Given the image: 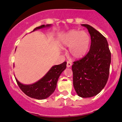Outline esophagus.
I'll return each mask as SVG.
<instances>
[{
  "mask_svg": "<svg viewBox=\"0 0 122 122\" xmlns=\"http://www.w3.org/2000/svg\"><path fill=\"white\" fill-rule=\"evenodd\" d=\"M71 61H67V63H66V66H67L68 68H69L71 67Z\"/></svg>",
  "mask_w": 122,
  "mask_h": 122,
  "instance_id": "obj_1",
  "label": "esophagus"
}]
</instances>
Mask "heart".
Returning a JSON list of instances; mask_svg holds the SVG:
<instances>
[{"label":"heart","mask_w":122,"mask_h":122,"mask_svg":"<svg viewBox=\"0 0 122 122\" xmlns=\"http://www.w3.org/2000/svg\"><path fill=\"white\" fill-rule=\"evenodd\" d=\"M91 43V36L85 31L71 30L64 35L61 40L63 47L69 48V54L71 58L79 59L87 53Z\"/></svg>","instance_id":"b5f03b06"}]
</instances>
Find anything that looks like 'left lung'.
<instances>
[{
    "label": "left lung",
    "instance_id": "8db88e82",
    "mask_svg": "<svg viewBox=\"0 0 122 122\" xmlns=\"http://www.w3.org/2000/svg\"><path fill=\"white\" fill-rule=\"evenodd\" d=\"M91 44L87 54L73 62V86L78 96L89 98L101 92L107 84L109 74L111 53L106 38L88 24Z\"/></svg>",
    "mask_w": 122,
    "mask_h": 122
}]
</instances>
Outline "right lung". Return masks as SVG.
<instances>
[{"label":"right lung","mask_w":122,"mask_h":122,"mask_svg":"<svg viewBox=\"0 0 122 122\" xmlns=\"http://www.w3.org/2000/svg\"><path fill=\"white\" fill-rule=\"evenodd\" d=\"M51 25L38 26L33 30L42 29L49 27ZM66 66V62L64 61L59 65L53 66L48 72L43 77L33 84L25 85L21 84L15 78L16 83L20 89L29 97L36 99H44L51 96L54 92L56 86L58 79L60 75L65 70Z\"/></svg>","instance_id":"1"}]
</instances>
